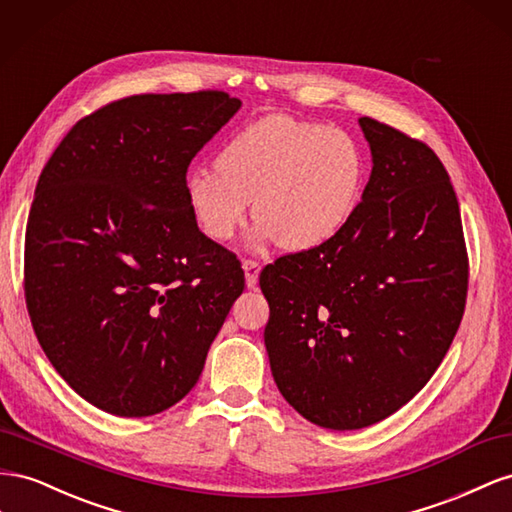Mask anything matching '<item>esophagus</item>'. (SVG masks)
<instances>
[{
    "label": "esophagus",
    "instance_id": "obj_1",
    "mask_svg": "<svg viewBox=\"0 0 512 512\" xmlns=\"http://www.w3.org/2000/svg\"><path fill=\"white\" fill-rule=\"evenodd\" d=\"M242 270H244L246 287H248V289H255L257 283H259V272H261L259 261H255V259H244V261H242Z\"/></svg>",
    "mask_w": 512,
    "mask_h": 512
}]
</instances>
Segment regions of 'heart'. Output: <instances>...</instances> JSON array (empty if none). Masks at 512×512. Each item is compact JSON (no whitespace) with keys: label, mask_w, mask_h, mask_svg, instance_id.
<instances>
[{"label":"heart","mask_w":512,"mask_h":512,"mask_svg":"<svg viewBox=\"0 0 512 512\" xmlns=\"http://www.w3.org/2000/svg\"><path fill=\"white\" fill-rule=\"evenodd\" d=\"M367 163L341 128L268 115L238 130L218 154V167H195L184 197L197 227L229 242L251 212L257 244L279 240L302 253L339 236L352 218Z\"/></svg>","instance_id":"1"}]
</instances>
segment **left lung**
Returning <instances> with one entry per match:
<instances>
[{
  "mask_svg": "<svg viewBox=\"0 0 512 512\" xmlns=\"http://www.w3.org/2000/svg\"><path fill=\"white\" fill-rule=\"evenodd\" d=\"M358 124L373 167L349 223L259 276L274 382L334 431L375 425L425 388L467 294L459 203L440 158L382 122Z\"/></svg>",
  "mask_w": 512,
  "mask_h": 512,
  "instance_id": "8db88e82",
  "label": "left lung"
}]
</instances>
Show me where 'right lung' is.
<instances>
[{
	"instance_id": "right-lung-1",
	"label": "right lung",
	"mask_w": 512,
	"mask_h": 512,
	"mask_svg": "<svg viewBox=\"0 0 512 512\" xmlns=\"http://www.w3.org/2000/svg\"><path fill=\"white\" fill-rule=\"evenodd\" d=\"M240 107L225 92L122 98L72 126L40 173L27 311L53 369L102 412L184 399L242 294L240 261L184 197L191 160Z\"/></svg>"
}]
</instances>
